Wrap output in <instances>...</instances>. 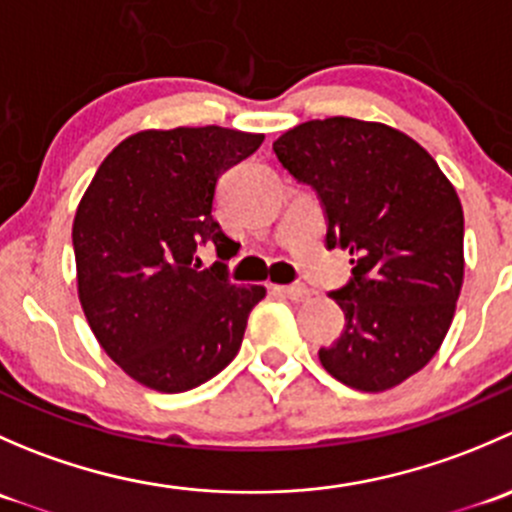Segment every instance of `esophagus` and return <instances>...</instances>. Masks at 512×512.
<instances>
[{
  "instance_id": "1",
  "label": "esophagus",
  "mask_w": 512,
  "mask_h": 512,
  "mask_svg": "<svg viewBox=\"0 0 512 512\" xmlns=\"http://www.w3.org/2000/svg\"><path fill=\"white\" fill-rule=\"evenodd\" d=\"M275 292H280L282 297L292 299V302H302L309 297V289L304 285H275Z\"/></svg>"
}]
</instances>
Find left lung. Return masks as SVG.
<instances>
[{"instance_id": "left-lung-1", "label": "left lung", "mask_w": 512, "mask_h": 512, "mask_svg": "<svg viewBox=\"0 0 512 512\" xmlns=\"http://www.w3.org/2000/svg\"><path fill=\"white\" fill-rule=\"evenodd\" d=\"M272 148L317 193L329 250L342 247L354 265L332 292L344 329L319 361L352 389H394L433 359L453 322L463 285L456 188L426 148L384 123L307 121Z\"/></svg>"}]
</instances>
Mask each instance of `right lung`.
Here are the masks:
<instances>
[{
  "label": "right lung",
  "mask_w": 512,
  "mask_h": 512,
  "mask_svg": "<svg viewBox=\"0 0 512 512\" xmlns=\"http://www.w3.org/2000/svg\"><path fill=\"white\" fill-rule=\"evenodd\" d=\"M265 141L232 128L141 131L98 165L74 218L79 299L103 352L131 379L180 394L240 352L265 287L227 280L237 242L213 220L220 175ZM213 241L223 263L199 270Z\"/></svg>",
  "instance_id": "right-lung-1"
}]
</instances>
